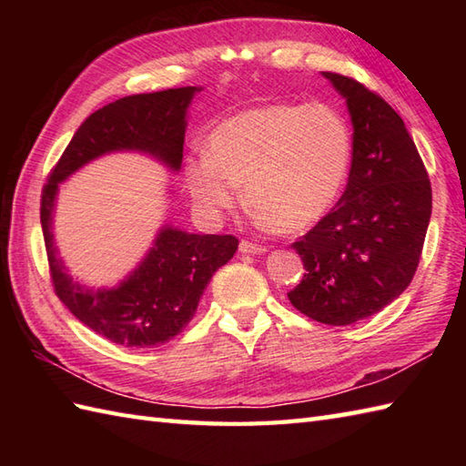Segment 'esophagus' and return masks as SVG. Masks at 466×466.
Wrapping results in <instances>:
<instances>
[{"label":"esophagus","instance_id":"esophagus-1","mask_svg":"<svg viewBox=\"0 0 466 466\" xmlns=\"http://www.w3.org/2000/svg\"><path fill=\"white\" fill-rule=\"evenodd\" d=\"M240 252L242 254H262V252H266V248L260 244H252V242L242 240L240 242Z\"/></svg>","mask_w":466,"mask_h":466}]
</instances>
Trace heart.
I'll return each mask as SVG.
<instances>
[{"label":"heart","mask_w":466,"mask_h":466,"mask_svg":"<svg viewBox=\"0 0 466 466\" xmlns=\"http://www.w3.org/2000/svg\"><path fill=\"white\" fill-rule=\"evenodd\" d=\"M352 160V134L326 104H266L242 110L208 136V152L184 162L198 214L216 222L246 202L276 232L314 226L339 198Z\"/></svg>","instance_id":"obj_1"}]
</instances>
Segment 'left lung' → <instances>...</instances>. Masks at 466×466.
Returning a JSON list of instances; mask_svg holds the SVG:
<instances>
[{
  "mask_svg": "<svg viewBox=\"0 0 466 466\" xmlns=\"http://www.w3.org/2000/svg\"><path fill=\"white\" fill-rule=\"evenodd\" d=\"M346 102L352 164L339 204L292 248L306 274L289 292L309 319L346 326L407 290L431 220L429 174L402 117L352 77L322 72Z\"/></svg>",
  "mask_w": 466,
  "mask_h": 466,
  "instance_id": "1",
  "label": "left lung"
}]
</instances>
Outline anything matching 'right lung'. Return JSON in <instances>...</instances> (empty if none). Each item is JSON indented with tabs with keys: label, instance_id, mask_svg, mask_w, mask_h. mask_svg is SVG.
<instances>
[{
	"label": "right lung",
	"instance_id": "add662e5",
	"mask_svg": "<svg viewBox=\"0 0 466 466\" xmlns=\"http://www.w3.org/2000/svg\"><path fill=\"white\" fill-rule=\"evenodd\" d=\"M204 87L120 97L77 127L42 194V230L56 294L87 329L116 344L150 349L180 334L194 319L214 272L238 250L234 236L192 234L162 224L137 262L114 286H86L67 272L56 246L54 214L59 184L107 154H144L172 174L182 167L187 110Z\"/></svg>",
	"mask_w": 466,
	"mask_h": 466
}]
</instances>
